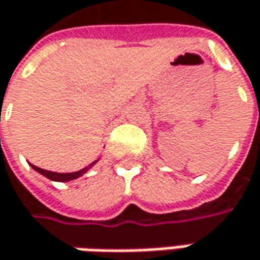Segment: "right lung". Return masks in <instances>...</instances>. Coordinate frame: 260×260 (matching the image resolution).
Instances as JSON below:
<instances>
[{
    "instance_id": "right-lung-1",
    "label": "right lung",
    "mask_w": 260,
    "mask_h": 260,
    "mask_svg": "<svg viewBox=\"0 0 260 260\" xmlns=\"http://www.w3.org/2000/svg\"><path fill=\"white\" fill-rule=\"evenodd\" d=\"M96 162H92L91 165H88L84 169H81V171H78V172H71V174H57V172H52V171H46V169H42V168H37V166L31 165V168L37 171L39 174L45 175L46 178H49V179H52V181H57V182H68V181H72V179H76V178H79V176H82V175L85 174L86 171L91 168L92 165H95Z\"/></svg>"
}]
</instances>
